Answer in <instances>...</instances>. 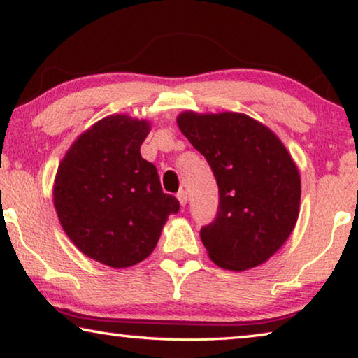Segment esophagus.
Listing matches in <instances>:
<instances>
[{"label": "esophagus", "mask_w": 358, "mask_h": 358, "mask_svg": "<svg viewBox=\"0 0 358 358\" xmlns=\"http://www.w3.org/2000/svg\"><path fill=\"white\" fill-rule=\"evenodd\" d=\"M177 199H178V202H180L181 207H185V205L187 203V192L186 191H180L177 194Z\"/></svg>", "instance_id": "esophagus-1"}]
</instances>
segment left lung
<instances>
[{"label": "left lung", "mask_w": 358, "mask_h": 358, "mask_svg": "<svg viewBox=\"0 0 358 358\" xmlns=\"http://www.w3.org/2000/svg\"><path fill=\"white\" fill-rule=\"evenodd\" d=\"M177 124L220 187L216 220L201 230L210 259L230 271L262 265L299 220L301 181L292 156L273 131L245 113L187 110Z\"/></svg>", "instance_id": "obj_1"}]
</instances>
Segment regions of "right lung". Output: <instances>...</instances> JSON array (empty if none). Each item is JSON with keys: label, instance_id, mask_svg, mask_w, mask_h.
<instances>
[{"label": "right lung", "instance_id": "right-lung-1", "mask_svg": "<svg viewBox=\"0 0 358 358\" xmlns=\"http://www.w3.org/2000/svg\"><path fill=\"white\" fill-rule=\"evenodd\" d=\"M150 121L115 113L78 136L59 162L53 205L69 240L112 268L147 259L180 203L162 192L156 167L141 147Z\"/></svg>", "mask_w": 358, "mask_h": 358}]
</instances>
